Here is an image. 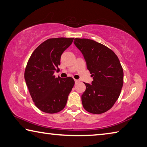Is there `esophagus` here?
Returning <instances> with one entry per match:
<instances>
[{"instance_id": "1", "label": "esophagus", "mask_w": 147, "mask_h": 147, "mask_svg": "<svg viewBox=\"0 0 147 147\" xmlns=\"http://www.w3.org/2000/svg\"><path fill=\"white\" fill-rule=\"evenodd\" d=\"M79 82V80H78V79H75V83L76 84H78V83Z\"/></svg>"}]
</instances>
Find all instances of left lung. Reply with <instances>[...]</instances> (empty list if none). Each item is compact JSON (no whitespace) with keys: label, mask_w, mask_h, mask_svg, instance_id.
I'll use <instances>...</instances> for the list:
<instances>
[{"label":"left lung","mask_w":147,"mask_h":147,"mask_svg":"<svg viewBox=\"0 0 147 147\" xmlns=\"http://www.w3.org/2000/svg\"><path fill=\"white\" fill-rule=\"evenodd\" d=\"M74 42L93 77L91 84L84 83L82 104L90 113L102 114L113 107L121 91L123 70L120 61L112 50L93 40L76 38Z\"/></svg>","instance_id":"8db88e82"}]
</instances>
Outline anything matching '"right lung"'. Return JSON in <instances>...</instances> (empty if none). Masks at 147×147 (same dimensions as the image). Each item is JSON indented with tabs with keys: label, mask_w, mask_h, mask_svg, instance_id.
I'll return each mask as SVG.
<instances>
[{
	"label": "right lung",
	"mask_w": 147,
	"mask_h": 147,
	"mask_svg": "<svg viewBox=\"0 0 147 147\" xmlns=\"http://www.w3.org/2000/svg\"><path fill=\"white\" fill-rule=\"evenodd\" d=\"M74 38H53L45 40L30 56L24 72L26 83L35 106L44 112L54 114L65 107L74 86L73 78H55L60 70L61 55Z\"/></svg>",
	"instance_id": "add662e5"
}]
</instances>
